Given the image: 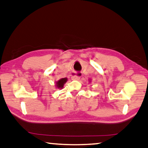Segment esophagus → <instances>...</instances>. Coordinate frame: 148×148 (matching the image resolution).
Returning a JSON list of instances; mask_svg holds the SVG:
<instances>
[{
    "instance_id": "esophagus-1",
    "label": "esophagus",
    "mask_w": 148,
    "mask_h": 148,
    "mask_svg": "<svg viewBox=\"0 0 148 148\" xmlns=\"http://www.w3.org/2000/svg\"><path fill=\"white\" fill-rule=\"evenodd\" d=\"M71 78H72V79H73V80H79L80 79V76L75 75V76H72L71 77Z\"/></svg>"
}]
</instances>
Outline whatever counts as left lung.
Listing matches in <instances>:
<instances>
[{"instance_id":"1","label":"left lung","mask_w":148,"mask_h":148,"mask_svg":"<svg viewBox=\"0 0 148 148\" xmlns=\"http://www.w3.org/2000/svg\"><path fill=\"white\" fill-rule=\"evenodd\" d=\"M89 82H90V80H89Z\"/></svg>"}]
</instances>
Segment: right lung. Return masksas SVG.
<instances>
[{
  "instance_id": "obj_1",
  "label": "right lung",
  "mask_w": 148,
  "mask_h": 148,
  "mask_svg": "<svg viewBox=\"0 0 148 148\" xmlns=\"http://www.w3.org/2000/svg\"><path fill=\"white\" fill-rule=\"evenodd\" d=\"M67 80H68V79L66 77H64V78H61L60 80H58V82H56V87L58 88H63L64 84L67 82Z\"/></svg>"
}]
</instances>
